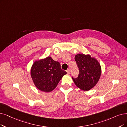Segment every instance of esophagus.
<instances>
[{
    "instance_id": "1",
    "label": "esophagus",
    "mask_w": 127,
    "mask_h": 127,
    "mask_svg": "<svg viewBox=\"0 0 127 127\" xmlns=\"http://www.w3.org/2000/svg\"><path fill=\"white\" fill-rule=\"evenodd\" d=\"M67 71V73H68V74H69V73H70V70H69V69H68L67 70V71Z\"/></svg>"
}]
</instances>
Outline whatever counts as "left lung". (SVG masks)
Here are the masks:
<instances>
[{
	"instance_id": "8db88e82",
	"label": "left lung",
	"mask_w": 127,
	"mask_h": 127,
	"mask_svg": "<svg viewBox=\"0 0 127 127\" xmlns=\"http://www.w3.org/2000/svg\"><path fill=\"white\" fill-rule=\"evenodd\" d=\"M74 59L79 73L77 78L72 77V79L77 87L84 91H89L94 87L100 78V64L90 55L79 54L75 55Z\"/></svg>"
}]
</instances>
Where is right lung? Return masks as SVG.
<instances>
[{"instance_id": "add662e5", "label": "right lung", "mask_w": 127, "mask_h": 127, "mask_svg": "<svg viewBox=\"0 0 127 127\" xmlns=\"http://www.w3.org/2000/svg\"><path fill=\"white\" fill-rule=\"evenodd\" d=\"M67 72L61 68L60 64L52 57L36 61L32 67L31 75L36 87L45 92L56 88L61 79Z\"/></svg>"}]
</instances>
